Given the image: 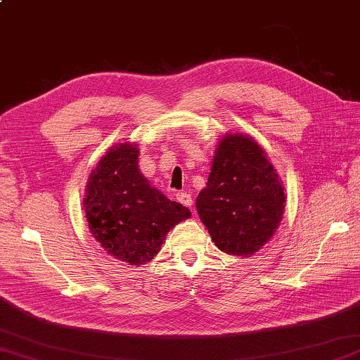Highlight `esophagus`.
<instances>
[{"label": "esophagus", "mask_w": 360, "mask_h": 360, "mask_svg": "<svg viewBox=\"0 0 360 360\" xmlns=\"http://www.w3.org/2000/svg\"><path fill=\"white\" fill-rule=\"evenodd\" d=\"M176 200H178L182 205H186V207H192V205H193L192 195L184 193V192H181V193L176 195Z\"/></svg>", "instance_id": "1"}]
</instances>
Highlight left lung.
I'll use <instances>...</instances> for the list:
<instances>
[{
    "mask_svg": "<svg viewBox=\"0 0 360 360\" xmlns=\"http://www.w3.org/2000/svg\"><path fill=\"white\" fill-rule=\"evenodd\" d=\"M285 188L266 151L246 134L219 141L196 210L219 250L250 257L272 238L285 212Z\"/></svg>",
    "mask_w": 360,
    "mask_h": 360,
    "instance_id": "8db88e82",
    "label": "left lung"
}]
</instances>
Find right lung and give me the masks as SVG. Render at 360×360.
Wrapping results in <instances>:
<instances>
[{
	"label": "right lung",
	"instance_id": "1",
	"mask_svg": "<svg viewBox=\"0 0 360 360\" xmlns=\"http://www.w3.org/2000/svg\"><path fill=\"white\" fill-rule=\"evenodd\" d=\"M137 156L136 143L111 147L91 172L83 201L96 241L131 266L151 262L168 231L190 218L187 207L150 186Z\"/></svg>",
	"mask_w": 360,
	"mask_h": 360
}]
</instances>
